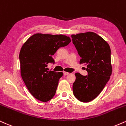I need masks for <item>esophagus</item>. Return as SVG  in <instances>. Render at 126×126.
Instances as JSON below:
<instances>
[{
    "label": "esophagus",
    "mask_w": 126,
    "mask_h": 126,
    "mask_svg": "<svg viewBox=\"0 0 126 126\" xmlns=\"http://www.w3.org/2000/svg\"><path fill=\"white\" fill-rule=\"evenodd\" d=\"M69 74V72H65V71L63 72V75H68Z\"/></svg>",
    "instance_id": "obj_1"
}]
</instances>
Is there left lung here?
I'll list each match as a JSON object with an SVG mask.
<instances>
[{"mask_svg":"<svg viewBox=\"0 0 126 126\" xmlns=\"http://www.w3.org/2000/svg\"><path fill=\"white\" fill-rule=\"evenodd\" d=\"M71 37L81 58L79 63H85L88 72L86 76L75 73L74 95L79 101L87 103L100 94L110 79L112 73L110 47L103 38L93 32Z\"/></svg>","mask_w":126,"mask_h":126,"instance_id":"left-lung-1","label":"left lung"}]
</instances>
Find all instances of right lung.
Here are the masks:
<instances>
[{
  "mask_svg": "<svg viewBox=\"0 0 126 126\" xmlns=\"http://www.w3.org/2000/svg\"><path fill=\"white\" fill-rule=\"evenodd\" d=\"M70 38L63 35L35 33L22 45L19 60L20 75L31 94L42 102L49 101L55 94L63 72L49 71L52 56L60 47L68 45Z\"/></svg>",
  "mask_w": 126,
  "mask_h": 126,
  "instance_id": "1",
  "label": "right lung"
}]
</instances>
